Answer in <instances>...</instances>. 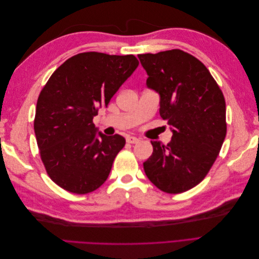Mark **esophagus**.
I'll list each match as a JSON object with an SVG mask.
<instances>
[{"label": "esophagus", "mask_w": 259, "mask_h": 259, "mask_svg": "<svg viewBox=\"0 0 259 259\" xmlns=\"http://www.w3.org/2000/svg\"><path fill=\"white\" fill-rule=\"evenodd\" d=\"M138 142H139V139L137 137H134V136L126 137V143H128V144H137Z\"/></svg>", "instance_id": "1"}]
</instances>
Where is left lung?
I'll list each match as a JSON object with an SVG mask.
<instances>
[{
    "mask_svg": "<svg viewBox=\"0 0 259 259\" xmlns=\"http://www.w3.org/2000/svg\"><path fill=\"white\" fill-rule=\"evenodd\" d=\"M138 58L147 88L160 95V115L173 133L166 146L151 142L145 173L164 192H185L204 179L221 151L227 132L224 95L207 68L184 51Z\"/></svg>",
    "mask_w": 259,
    "mask_h": 259,
    "instance_id": "obj_1",
    "label": "left lung"
}]
</instances>
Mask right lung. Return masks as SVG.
<instances>
[{"instance_id": "add662e5", "label": "right lung", "mask_w": 259, "mask_h": 259, "mask_svg": "<svg viewBox=\"0 0 259 259\" xmlns=\"http://www.w3.org/2000/svg\"><path fill=\"white\" fill-rule=\"evenodd\" d=\"M138 65L134 55L81 53L56 69L41 91L36 143L46 171L62 189L85 194L107 180L125 138L104 135L93 119Z\"/></svg>"}]
</instances>
